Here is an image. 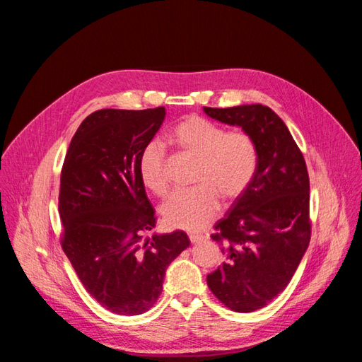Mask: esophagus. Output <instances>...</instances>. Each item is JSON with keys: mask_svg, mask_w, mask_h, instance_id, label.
I'll return each instance as SVG.
<instances>
[{"mask_svg": "<svg viewBox=\"0 0 362 362\" xmlns=\"http://www.w3.org/2000/svg\"><path fill=\"white\" fill-rule=\"evenodd\" d=\"M189 237H190V242H192L193 245H199V243H202L204 240H205V237H204V235L194 234V233H190V234H189Z\"/></svg>", "mask_w": 362, "mask_h": 362, "instance_id": "1", "label": "esophagus"}]
</instances>
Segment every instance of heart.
I'll return each instance as SVG.
<instances>
[{"label": "heart", "instance_id": "1", "mask_svg": "<svg viewBox=\"0 0 362 362\" xmlns=\"http://www.w3.org/2000/svg\"><path fill=\"white\" fill-rule=\"evenodd\" d=\"M173 141L185 156L198 158L192 190L173 193L161 206L168 226L185 231H202L221 210V198L233 202L242 196L254 180L258 168L257 141L249 131L225 129L199 115L182 119L172 133ZM166 148L152 140L141 149L139 175L154 194L169 192Z\"/></svg>", "mask_w": 362, "mask_h": 362}]
</instances>
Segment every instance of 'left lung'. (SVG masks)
Segmentation results:
<instances>
[{
	"instance_id": "1",
	"label": "left lung",
	"mask_w": 362,
	"mask_h": 362,
	"mask_svg": "<svg viewBox=\"0 0 362 362\" xmlns=\"http://www.w3.org/2000/svg\"><path fill=\"white\" fill-rule=\"evenodd\" d=\"M204 112L242 127L257 141L255 177L211 234L225 262L206 276L208 288L229 310L250 313L288 286L310 245L308 170L302 151L272 108L250 104L204 107Z\"/></svg>"
}]
</instances>
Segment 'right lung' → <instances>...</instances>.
Wrapping results in <instances>:
<instances>
[{"label":"right lung","instance_id":"add662e5","mask_svg":"<svg viewBox=\"0 0 362 362\" xmlns=\"http://www.w3.org/2000/svg\"><path fill=\"white\" fill-rule=\"evenodd\" d=\"M164 116V107L89 115L62 168L60 245L92 298L120 315L152 308L168 266L190 246L184 231L145 238L157 217L139 157Z\"/></svg>","mask_w":362,"mask_h":362}]
</instances>
